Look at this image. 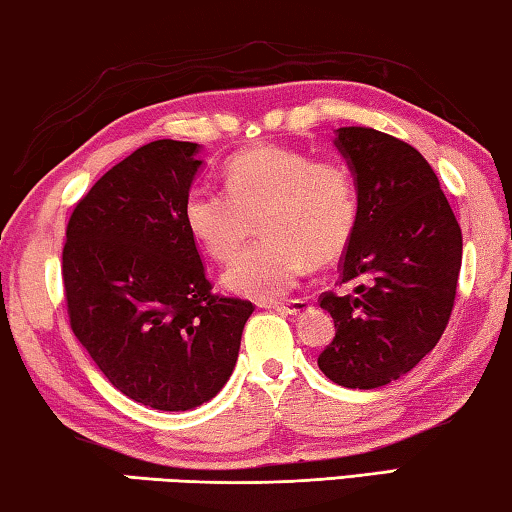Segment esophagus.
Returning <instances> with one entry per match:
<instances>
[{
	"label": "esophagus",
	"mask_w": 512,
	"mask_h": 512,
	"mask_svg": "<svg viewBox=\"0 0 512 512\" xmlns=\"http://www.w3.org/2000/svg\"><path fill=\"white\" fill-rule=\"evenodd\" d=\"M273 307L287 314H305L310 312V298H291L285 300V303H273Z\"/></svg>",
	"instance_id": "obj_1"
}]
</instances>
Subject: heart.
Wrapping results in <instances>:
<instances>
[{"label": "heart", "instance_id": "heart-1", "mask_svg": "<svg viewBox=\"0 0 512 512\" xmlns=\"http://www.w3.org/2000/svg\"><path fill=\"white\" fill-rule=\"evenodd\" d=\"M225 193L193 189L184 200V223L218 262L239 253L223 285L234 294L273 300L285 296L310 264L335 262L358 221V186L342 159H314L282 145L234 154L225 166Z\"/></svg>", "mask_w": 512, "mask_h": 512}]
</instances>
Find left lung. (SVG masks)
I'll list each match as a JSON object with an SVG mask.
<instances>
[{
  "label": "left lung",
  "mask_w": 512,
  "mask_h": 512,
  "mask_svg": "<svg viewBox=\"0 0 512 512\" xmlns=\"http://www.w3.org/2000/svg\"><path fill=\"white\" fill-rule=\"evenodd\" d=\"M337 150L358 186V221L321 294L335 339L319 369L348 389H376L431 353L449 323L462 264V232L435 170L405 141L371 127H339Z\"/></svg>",
  "instance_id": "obj_1"
}]
</instances>
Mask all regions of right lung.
<instances>
[{"label": "right lung", "instance_id": "add662e5", "mask_svg": "<svg viewBox=\"0 0 512 512\" xmlns=\"http://www.w3.org/2000/svg\"><path fill=\"white\" fill-rule=\"evenodd\" d=\"M198 143L134 150L77 202L63 246L70 328L109 383L180 412L221 392L255 305L218 296L184 223Z\"/></svg>", "mask_w": 512, "mask_h": 512}]
</instances>
